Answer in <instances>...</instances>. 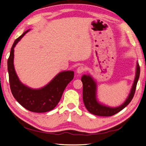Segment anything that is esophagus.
I'll list each match as a JSON object with an SVG mask.
<instances>
[{
  "label": "esophagus",
  "mask_w": 146,
  "mask_h": 146,
  "mask_svg": "<svg viewBox=\"0 0 146 146\" xmlns=\"http://www.w3.org/2000/svg\"><path fill=\"white\" fill-rule=\"evenodd\" d=\"M85 70H86L85 67L83 66H80L77 68L76 72H77V73H78V74H81L82 73H83Z\"/></svg>",
  "instance_id": "obj_1"
}]
</instances>
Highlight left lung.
<instances>
[{"label": "left lung", "instance_id": "left-lung-1", "mask_svg": "<svg viewBox=\"0 0 146 146\" xmlns=\"http://www.w3.org/2000/svg\"><path fill=\"white\" fill-rule=\"evenodd\" d=\"M140 75V66L137 63L136 72L134 83L130 93L125 102L116 108L104 106L98 102L96 99V83L90 75L84 74L81 77L83 83V100L86 108L90 113L100 116H111L119 113L127 106L134 97L137 83Z\"/></svg>", "mask_w": 146, "mask_h": 146}]
</instances>
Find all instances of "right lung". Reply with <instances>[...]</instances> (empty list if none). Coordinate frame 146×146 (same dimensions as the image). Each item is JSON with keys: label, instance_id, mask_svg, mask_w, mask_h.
<instances>
[{"label": "right lung", "instance_id": "1", "mask_svg": "<svg viewBox=\"0 0 146 146\" xmlns=\"http://www.w3.org/2000/svg\"><path fill=\"white\" fill-rule=\"evenodd\" d=\"M30 30L13 42L7 62L10 87L13 97L25 109L34 113H45L55 108L65 88L74 78L73 71L60 72L50 82L40 89H32L20 82L13 66L14 47Z\"/></svg>", "mask_w": 146, "mask_h": 146}]
</instances>
